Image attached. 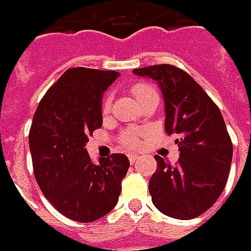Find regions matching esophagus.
I'll return each instance as SVG.
<instances>
[{
    "instance_id": "obj_1",
    "label": "esophagus",
    "mask_w": 251,
    "mask_h": 251,
    "mask_svg": "<svg viewBox=\"0 0 251 251\" xmlns=\"http://www.w3.org/2000/svg\"><path fill=\"white\" fill-rule=\"evenodd\" d=\"M128 159H130L131 163H135L137 160L140 159V156H138V155H134V153H131V155H128Z\"/></svg>"
}]
</instances>
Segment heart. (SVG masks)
Instances as JSON below:
<instances>
[{
	"instance_id": "obj_1",
	"label": "heart",
	"mask_w": 251,
	"mask_h": 251,
	"mask_svg": "<svg viewBox=\"0 0 251 251\" xmlns=\"http://www.w3.org/2000/svg\"><path fill=\"white\" fill-rule=\"evenodd\" d=\"M131 92H132L135 100L138 101V103H141L142 100H145V99H148L151 96H158L155 89H153L152 86H150V85H145V83L134 85V86L131 88ZM110 95H107V96L104 98V100H103V106H101V111H103L104 114L110 110ZM123 142H124L127 147H135V145L138 144V135H137V132H135V131H127V132L124 134V137H123Z\"/></svg>"
}]
</instances>
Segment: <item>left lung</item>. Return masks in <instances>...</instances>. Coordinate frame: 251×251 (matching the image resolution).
Masks as SVG:
<instances>
[{
  "instance_id": "obj_1",
  "label": "left lung",
  "mask_w": 251,
  "mask_h": 251,
  "mask_svg": "<svg viewBox=\"0 0 251 251\" xmlns=\"http://www.w3.org/2000/svg\"><path fill=\"white\" fill-rule=\"evenodd\" d=\"M132 73L158 83L165 103V131L175 135L176 166L155 156L150 180L153 205L176 219H193L214 205L226 184L233 147L221 111L187 73L169 64Z\"/></svg>"
}]
</instances>
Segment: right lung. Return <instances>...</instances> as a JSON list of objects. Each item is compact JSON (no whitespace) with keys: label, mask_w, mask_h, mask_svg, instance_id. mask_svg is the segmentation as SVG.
I'll list each match as a JSON object with an SVG mask.
<instances>
[{"label":"right lung","mask_w":251,"mask_h":251,"mask_svg":"<svg viewBox=\"0 0 251 251\" xmlns=\"http://www.w3.org/2000/svg\"><path fill=\"white\" fill-rule=\"evenodd\" d=\"M120 74L71 68L43 96L34 113L29 147L39 187L64 217L93 222L116 207L130 160L113 153L93 163L85 148L100 128L103 93Z\"/></svg>","instance_id":"add662e5"}]
</instances>
